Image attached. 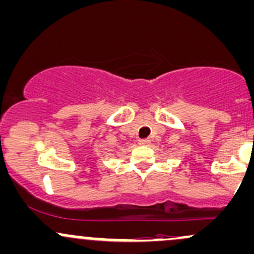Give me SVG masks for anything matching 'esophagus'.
I'll use <instances>...</instances> for the list:
<instances>
[{
  "instance_id": "34e87169",
  "label": "esophagus",
  "mask_w": 254,
  "mask_h": 254,
  "mask_svg": "<svg viewBox=\"0 0 254 254\" xmlns=\"http://www.w3.org/2000/svg\"><path fill=\"white\" fill-rule=\"evenodd\" d=\"M138 144H139V145H143V146L149 145L150 140H149V139H140V140L138 141Z\"/></svg>"
}]
</instances>
